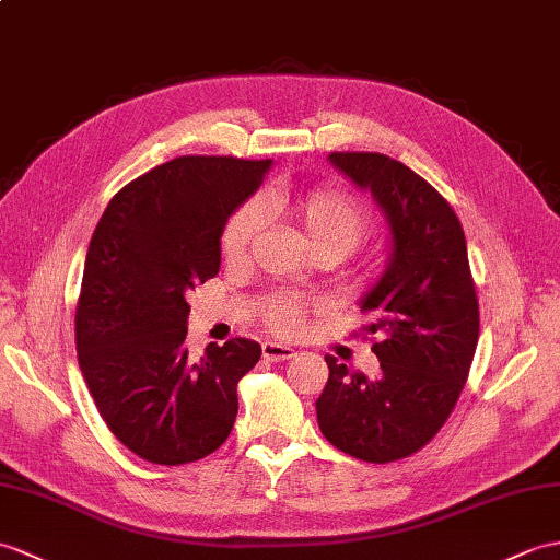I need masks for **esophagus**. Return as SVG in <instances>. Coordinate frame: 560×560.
<instances>
[{
  "label": "esophagus",
  "mask_w": 560,
  "mask_h": 560,
  "mask_svg": "<svg viewBox=\"0 0 560 560\" xmlns=\"http://www.w3.org/2000/svg\"><path fill=\"white\" fill-rule=\"evenodd\" d=\"M262 355L271 362H283V360H291L295 355V350L291 346H283L277 341H265L262 343Z\"/></svg>",
  "instance_id": "obj_1"
}]
</instances>
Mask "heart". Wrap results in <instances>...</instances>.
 I'll return each instance as SVG.
<instances>
[{"label":"heart","instance_id":"b5f03b06","mask_svg":"<svg viewBox=\"0 0 560 560\" xmlns=\"http://www.w3.org/2000/svg\"><path fill=\"white\" fill-rule=\"evenodd\" d=\"M265 212H289L303 229L317 255L348 257L370 233V214L355 198L336 188H315L301 195L271 190L262 198L245 202L226 221L221 233V250L231 262H238L250 253L259 229L265 224ZM307 312V303L293 293H271L262 315L271 329L291 334L298 329Z\"/></svg>","mask_w":560,"mask_h":560}]
</instances>
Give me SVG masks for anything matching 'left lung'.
I'll return each instance as SVG.
<instances>
[{
    "label": "left lung",
    "instance_id": "8db88e82",
    "mask_svg": "<svg viewBox=\"0 0 560 560\" xmlns=\"http://www.w3.org/2000/svg\"><path fill=\"white\" fill-rule=\"evenodd\" d=\"M370 190L392 229L384 275L360 298L382 372L370 380L327 355L317 422L358 460L392 463L427 446L458 402L479 339V305L453 207L410 166L380 152H331Z\"/></svg>",
    "mask_w": 560,
    "mask_h": 560
}]
</instances>
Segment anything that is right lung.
I'll return each instance as SVG.
<instances>
[{
    "instance_id": "add662e5",
    "label": "right lung",
    "mask_w": 560,
    "mask_h": 560,
    "mask_svg": "<svg viewBox=\"0 0 560 560\" xmlns=\"http://www.w3.org/2000/svg\"><path fill=\"white\" fill-rule=\"evenodd\" d=\"M269 166L200 154L154 166L114 195L90 238L78 365L102 420L142 460H200L236 422V386L262 348L231 339L192 360L186 293L217 277L226 221Z\"/></svg>"
}]
</instances>
